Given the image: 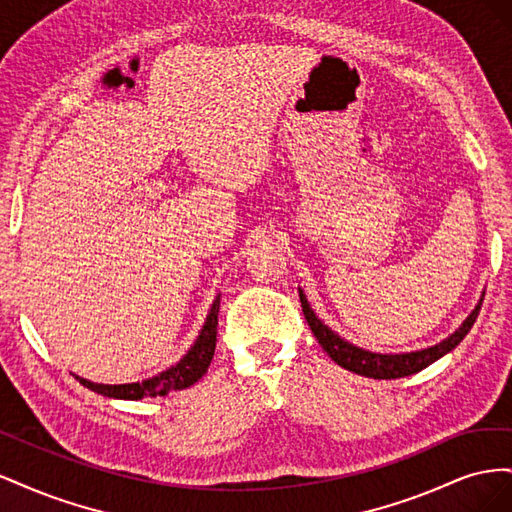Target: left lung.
Wrapping results in <instances>:
<instances>
[{
    "label": "left lung",
    "mask_w": 512,
    "mask_h": 512,
    "mask_svg": "<svg viewBox=\"0 0 512 512\" xmlns=\"http://www.w3.org/2000/svg\"><path fill=\"white\" fill-rule=\"evenodd\" d=\"M483 297H485V292H483ZM299 299H301V307H303V314H305L309 329H312V333L316 335L322 350L327 352L339 367L352 371V374L374 378V380L406 378V376L416 374V371L425 369L427 365L436 363L438 359H442L444 354H448L455 346H459L461 339L470 333L472 324L478 318L480 305H483V299H480L478 305L472 309V314L466 320H463L461 327L453 335H448L446 339H442V342L436 344V346L414 350V352L382 354V352H371V350L354 346V344L346 342L344 337H339L335 331H331L327 324H324L314 314V309L309 307L301 288H299Z\"/></svg>",
    "instance_id": "1"
}]
</instances>
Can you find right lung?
Here are the masks:
<instances>
[{
	"label": "right lung",
	"instance_id": "obj_1",
	"mask_svg": "<svg viewBox=\"0 0 512 512\" xmlns=\"http://www.w3.org/2000/svg\"><path fill=\"white\" fill-rule=\"evenodd\" d=\"M218 314H220V297H215L209 316L200 329V335L196 337L194 346L188 350L183 359L168 367L162 374L147 378L143 382H132V384H98L89 382L85 378L76 376L83 386L89 391H94L104 397L113 399H143V397H156V395H168L170 391H181L188 389L194 382L205 376V371L211 365L215 342H218Z\"/></svg>",
	"mask_w": 512,
	"mask_h": 512
}]
</instances>
